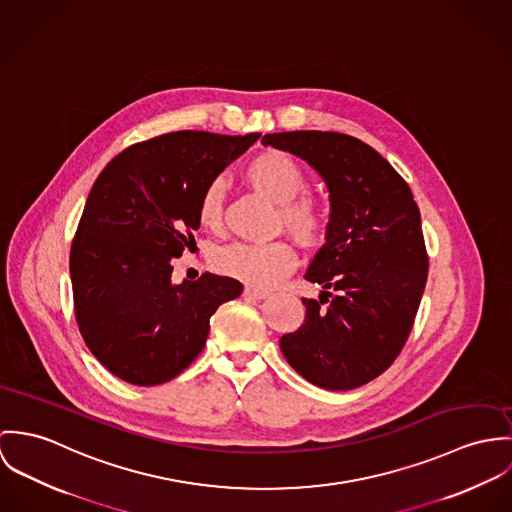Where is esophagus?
Listing matches in <instances>:
<instances>
[{
  "label": "esophagus",
  "instance_id": "1",
  "mask_svg": "<svg viewBox=\"0 0 512 512\" xmlns=\"http://www.w3.org/2000/svg\"><path fill=\"white\" fill-rule=\"evenodd\" d=\"M243 296H247V298H255V300H263V298H267V296H269V292H267V290H259V288L245 286Z\"/></svg>",
  "mask_w": 512,
  "mask_h": 512
}]
</instances>
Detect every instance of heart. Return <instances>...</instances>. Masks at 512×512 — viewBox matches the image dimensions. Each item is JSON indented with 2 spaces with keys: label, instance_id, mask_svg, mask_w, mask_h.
Segmentation results:
<instances>
[{
  "label": "heart",
  "instance_id": "obj_1",
  "mask_svg": "<svg viewBox=\"0 0 512 512\" xmlns=\"http://www.w3.org/2000/svg\"><path fill=\"white\" fill-rule=\"evenodd\" d=\"M245 182L279 206V224L302 247H320L330 231L328 210L312 200L300 198L306 190V172L288 153L265 149L251 157L243 169ZM224 184L212 180L198 204V220L210 231L222 228ZM216 269L251 288L267 290L281 283L296 265V253L286 241L273 243H233L218 251Z\"/></svg>",
  "mask_w": 512,
  "mask_h": 512
}]
</instances>
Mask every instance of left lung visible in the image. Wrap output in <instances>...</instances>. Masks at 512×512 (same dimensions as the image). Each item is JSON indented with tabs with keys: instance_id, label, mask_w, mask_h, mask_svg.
Listing matches in <instances>:
<instances>
[{
	"instance_id": "1",
	"label": "left lung",
	"mask_w": 512,
	"mask_h": 512,
	"mask_svg": "<svg viewBox=\"0 0 512 512\" xmlns=\"http://www.w3.org/2000/svg\"><path fill=\"white\" fill-rule=\"evenodd\" d=\"M263 145L288 151L326 180L332 214L306 281L304 324L281 338L290 367L328 391L387 371L410 336L428 279L420 210L406 180L367 143L336 131H284Z\"/></svg>"
}]
</instances>
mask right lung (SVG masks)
<instances>
[{"mask_svg": "<svg viewBox=\"0 0 512 512\" xmlns=\"http://www.w3.org/2000/svg\"><path fill=\"white\" fill-rule=\"evenodd\" d=\"M259 137L172 131L127 147L96 178L70 247L74 314L121 381L155 387L180 375L212 314L243 292L212 273L172 284V259L196 245L204 188Z\"/></svg>", "mask_w": 512, "mask_h": 512, "instance_id": "1", "label": "right lung"}]
</instances>
